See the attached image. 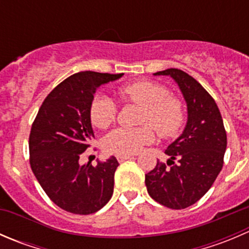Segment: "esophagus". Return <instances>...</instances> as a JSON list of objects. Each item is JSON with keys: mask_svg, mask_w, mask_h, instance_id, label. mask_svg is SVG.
Wrapping results in <instances>:
<instances>
[{"mask_svg": "<svg viewBox=\"0 0 249 249\" xmlns=\"http://www.w3.org/2000/svg\"><path fill=\"white\" fill-rule=\"evenodd\" d=\"M132 158V155H129V154H118L117 155V160L119 162H123V161H125V160H127V159H131Z\"/></svg>", "mask_w": 249, "mask_h": 249, "instance_id": "1", "label": "esophagus"}]
</instances>
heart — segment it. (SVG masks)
Instances as JSON below:
<instances>
[{"mask_svg": "<svg viewBox=\"0 0 249 249\" xmlns=\"http://www.w3.org/2000/svg\"><path fill=\"white\" fill-rule=\"evenodd\" d=\"M118 96L124 104L143 107L139 127H118L104 140V148L112 154H135L155 140V132L161 139L177 136L185 122L184 104L177 95L169 94L165 85L152 80H137L118 89ZM118 105L113 99L97 95L90 105V120L99 129H107L115 122Z\"/></svg>", "mask_w": 249, "mask_h": 249, "instance_id": "b5f03b06", "label": "heart"}]
</instances>
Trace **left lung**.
<instances>
[{
    "mask_svg": "<svg viewBox=\"0 0 249 249\" xmlns=\"http://www.w3.org/2000/svg\"><path fill=\"white\" fill-rule=\"evenodd\" d=\"M154 74L171 76L179 85L187 101L188 123L165 150L171 160L167 165L158 161L144 182L152 199L165 207L183 210L199 201L222 171L227 131L217 104L195 78L178 69Z\"/></svg>",
    "mask_w": 249,
    "mask_h": 249,
    "instance_id": "obj_1",
    "label": "left lung"
}]
</instances>
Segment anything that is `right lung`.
<instances>
[{
    "mask_svg": "<svg viewBox=\"0 0 249 249\" xmlns=\"http://www.w3.org/2000/svg\"><path fill=\"white\" fill-rule=\"evenodd\" d=\"M123 76L85 71L57 84L44 99L29 137L30 165L50 200L67 212L91 214L113 195L118 160L110 157L96 167L79 165L94 139L90 105L105 83Z\"/></svg>",
    "mask_w": 249,
    "mask_h": 249,
    "instance_id": "1",
    "label": "right lung"
}]
</instances>
